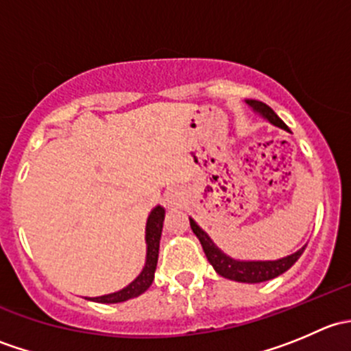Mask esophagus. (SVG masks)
I'll use <instances>...</instances> for the list:
<instances>
[{"label": "esophagus", "instance_id": "esophagus-1", "mask_svg": "<svg viewBox=\"0 0 351 351\" xmlns=\"http://www.w3.org/2000/svg\"><path fill=\"white\" fill-rule=\"evenodd\" d=\"M166 200H168L169 205H178V202L182 200V197H180L178 192H171L166 195Z\"/></svg>", "mask_w": 351, "mask_h": 351}]
</instances>
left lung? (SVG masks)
Wrapping results in <instances>:
<instances>
[{
	"instance_id": "obj_1",
	"label": "left lung",
	"mask_w": 351,
	"mask_h": 351,
	"mask_svg": "<svg viewBox=\"0 0 351 351\" xmlns=\"http://www.w3.org/2000/svg\"><path fill=\"white\" fill-rule=\"evenodd\" d=\"M247 105H250L254 112H258L260 115H263L265 119L270 120L274 125L289 130L284 123V120H282L274 110L268 107L267 104L256 100H247ZM190 228L195 232L198 241H200L202 247H204L205 256H207L208 263L214 267V270L217 271L221 277L229 278V280L244 282V284H260V282H267L278 277V275H282L284 271L289 270V268L299 260L300 254L304 253V250H306V246H304L302 250L295 251V253L290 254V256H285L282 258V260L275 261H238L222 253V251L215 246L214 241L208 238L207 232L202 231V229L198 228L197 222L193 221V219H190Z\"/></svg>"
}]
</instances>
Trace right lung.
Here are the masks:
<instances>
[{"instance_id":"1","label":"right lung","mask_w":351,"mask_h":351,"mask_svg":"<svg viewBox=\"0 0 351 351\" xmlns=\"http://www.w3.org/2000/svg\"><path fill=\"white\" fill-rule=\"evenodd\" d=\"M162 221H165V208L156 207L151 212L149 219H147L146 224V243H147V254H146V265H144L143 271H141L139 277L125 287V289L119 290V292L108 293V295L101 297H91L90 300L93 302H104V304H117L123 302V300H129L132 297L141 295L143 292H146L149 289L151 284L154 280V271L156 265H158V254H159V239H161V231H162Z\"/></svg>"}]
</instances>
